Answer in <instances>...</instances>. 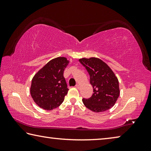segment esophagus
Segmentation results:
<instances>
[{
    "label": "esophagus",
    "instance_id": "1",
    "mask_svg": "<svg viewBox=\"0 0 151 151\" xmlns=\"http://www.w3.org/2000/svg\"><path fill=\"white\" fill-rule=\"evenodd\" d=\"M76 88H77L78 89H79V88H80V85H78V84H77V85H76Z\"/></svg>",
    "mask_w": 151,
    "mask_h": 151
}]
</instances>
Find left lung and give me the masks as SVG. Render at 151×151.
<instances>
[{
  "label": "left lung",
  "mask_w": 151,
  "mask_h": 151,
  "mask_svg": "<svg viewBox=\"0 0 151 151\" xmlns=\"http://www.w3.org/2000/svg\"><path fill=\"white\" fill-rule=\"evenodd\" d=\"M90 75L93 94L89 99H83L86 108L95 112L107 111L118 99L120 90L119 81L111 68L98 58L79 59Z\"/></svg>",
  "instance_id": "8db88e82"
}]
</instances>
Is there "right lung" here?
Segmentation results:
<instances>
[{
  "label": "right lung",
  "instance_id": "right-lung-1",
  "mask_svg": "<svg viewBox=\"0 0 151 151\" xmlns=\"http://www.w3.org/2000/svg\"><path fill=\"white\" fill-rule=\"evenodd\" d=\"M68 61L65 57L50 60L34 76L30 94L35 103L45 110L50 111L63 103L68 93L64 70Z\"/></svg>",
  "mask_w": 151,
  "mask_h": 151
}]
</instances>
